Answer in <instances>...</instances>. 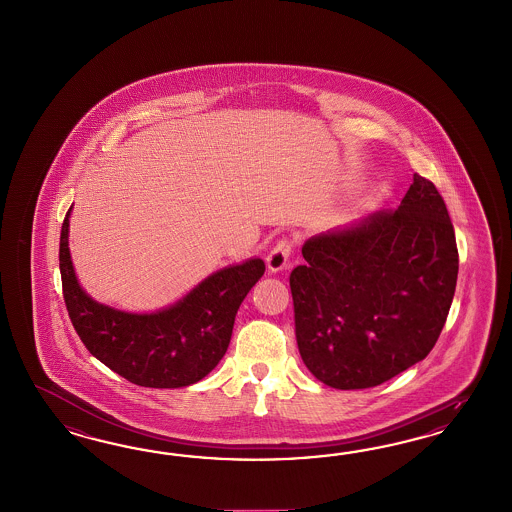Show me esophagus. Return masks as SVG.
I'll list each match as a JSON object with an SVG mask.
<instances>
[{"label":"esophagus","instance_id":"34e87169","mask_svg":"<svg viewBox=\"0 0 512 512\" xmlns=\"http://www.w3.org/2000/svg\"><path fill=\"white\" fill-rule=\"evenodd\" d=\"M293 251V242L291 240H279L278 244L272 248L266 257V266L270 272H279L289 266V257Z\"/></svg>","mask_w":512,"mask_h":512}]
</instances>
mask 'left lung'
<instances>
[{
    "label": "left lung",
    "mask_w": 512,
    "mask_h": 512,
    "mask_svg": "<svg viewBox=\"0 0 512 512\" xmlns=\"http://www.w3.org/2000/svg\"><path fill=\"white\" fill-rule=\"evenodd\" d=\"M291 272L296 343L338 390L377 387L428 357L458 279V248L437 187L413 176L400 206L311 236Z\"/></svg>",
    "instance_id": "8db88e82"
}]
</instances>
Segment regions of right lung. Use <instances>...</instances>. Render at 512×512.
<instances>
[{"mask_svg":"<svg viewBox=\"0 0 512 512\" xmlns=\"http://www.w3.org/2000/svg\"><path fill=\"white\" fill-rule=\"evenodd\" d=\"M69 216L71 210L60 236L63 300L93 357L139 387H189L212 372L227 353L236 311L264 274L263 261L221 268L165 310H114L95 302L78 283L69 253Z\"/></svg>","mask_w":512,"mask_h":512,"instance_id":"right-lung-1","label":"right lung"}]
</instances>
